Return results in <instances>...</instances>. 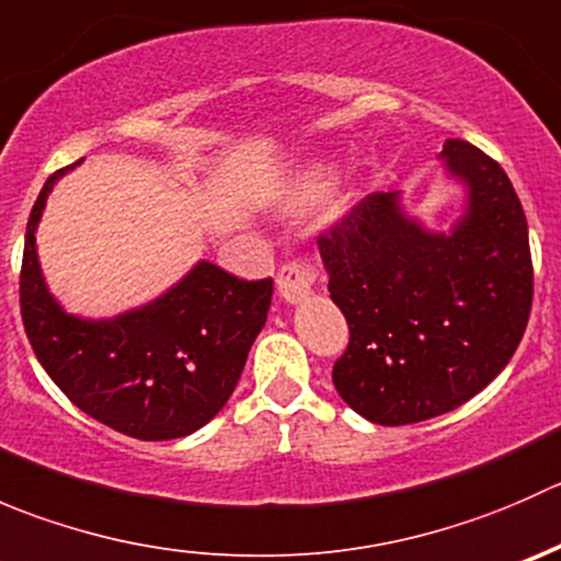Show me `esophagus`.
Instances as JSON below:
<instances>
[{
  "instance_id": "obj_1",
  "label": "esophagus",
  "mask_w": 561,
  "mask_h": 561,
  "mask_svg": "<svg viewBox=\"0 0 561 561\" xmlns=\"http://www.w3.org/2000/svg\"><path fill=\"white\" fill-rule=\"evenodd\" d=\"M317 282V263L312 257H293L276 274V287H279L282 298L290 304L304 301L312 293Z\"/></svg>"
}]
</instances>
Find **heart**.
<instances>
[{"label": "heart", "instance_id": "heart-1", "mask_svg": "<svg viewBox=\"0 0 561 561\" xmlns=\"http://www.w3.org/2000/svg\"><path fill=\"white\" fill-rule=\"evenodd\" d=\"M325 186H328V175L325 173H322V171L307 173L301 181H298L296 190H293L290 203H293V206H304V203H312L322 195V192H325Z\"/></svg>", "mask_w": 561, "mask_h": 561}]
</instances>
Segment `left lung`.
Instances as JSON below:
<instances>
[{"mask_svg": "<svg viewBox=\"0 0 561 561\" xmlns=\"http://www.w3.org/2000/svg\"><path fill=\"white\" fill-rule=\"evenodd\" d=\"M469 206L450 236L407 219L375 192L317 236L328 290L350 328L333 364L339 396L380 426L456 410L513 358L531 312L535 271L522 201L496 160L445 140Z\"/></svg>", "mask_w": 561, "mask_h": 561, "instance_id": "1", "label": "left lung"}]
</instances>
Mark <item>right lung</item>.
<instances>
[{
    "mask_svg": "<svg viewBox=\"0 0 561 561\" xmlns=\"http://www.w3.org/2000/svg\"><path fill=\"white\" fill-rule=\"evenodd\" d=\"M48 175L26 222L21 320L61 393L135 439H179L206 426L233 393L271 307L274 279H239L197 263L171 293L116 320H78L56 307L37 265L35 230Z\"/></svg>",
    "mask_w": 561,
    "mask_h": 561,
    "instance_id": "right-lung-1",
    "label": "right lung"
}]
</instances>
